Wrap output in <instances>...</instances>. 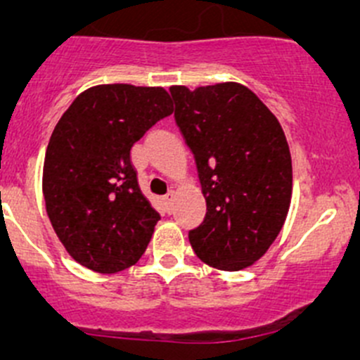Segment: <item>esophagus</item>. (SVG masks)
Returning <instances> with one entry per match:
<instances>
[{
  "label": "esophagus",
  "instance_id": "esophagus-1",
  "mask_svg": "<svg viewBox=\"0 0 360 360\" xmlns=\"http://www.w3.org/2000/svg\"><path fill=\"white\" fill-rule=\"evenodd\" d=\"M174 198H176V191H174V190H170L169 193L165 195V203H167V207H169V210H172V203H174Z\"/></svg>",
  "mask_w": 360,
  "mask_h": 360
}]
</instances>
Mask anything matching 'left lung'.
<instances>
[{"label":"left lung","mask_w":360,"mask_h":360,"mask_svg":"<svg viewBox=\"0 0 360 360\" xmlns=\"http://www.w3.org/2000/svg\"><path fill=\"white\" fill-rule=\"evenodd\" d=\"M174 118L197 163L207 214L188 233L209 266L238 271L259 259L284 226L292 193L285 134L240 83L170 86Z\"/></svg>","instance_id":"8db88e82"}]
</instances>
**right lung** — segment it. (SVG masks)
Here are the masks:
<instances>
[{
    "instance_id": "obj_1",
    "label": "right lung",
    "mask_w": 360,
    "mask_h": 360,
    "mask_svg": "<svg viewBox=\"0 0 360 360\" xmlns=\"http://www.w3.org/2000/svg\"><path fill=\"white\" fill-rule=\"evenodd\" d=\"M172 112L162 86L97 85L79 94L53 129L43 165V197L57 237L97 274L132 266L160 214L141 193L134 144Z\"/></svg>"
}]
</instances>
